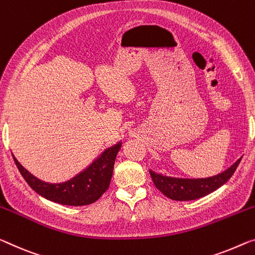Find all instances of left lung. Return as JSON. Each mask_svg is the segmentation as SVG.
<instances>
[{
  "label": "left lung",
  "instance_id": "1",
  "mask_svg": "<svg viewBox=\"0 0 255 255\" xmlns=\"http://www.w3.org/2000/svg\"><path fill=\"white\" fill-rule=\"evenodd\" d=\"M241 159L242 158L235 162L222 173L205 179L170 178L155 173L151 170L149 173L156 188L162 191L166 197L173 199V201H194V199L204 197V196L213 193L218 188L225 185L236 171Z\"/></svg>",
  "mask_w": 255,
  "mask_h": 255
}]
</instances>
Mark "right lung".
Masks as SVG:
<instances>
[{
    "label": "right lung",
    "instance_id": "right-lung-1",
    "mask_svg": "<svg viewBox=\"0 0 255 255\" xmlns=\"http://www.w3.org/2000/svg\"><path fill=\"white\" fill-rule=\"evenodd\" d=\"M121 146L122 144L120 142L108 148L87 170L64 183L43 182L25 170L14 156L13 159L22 178L38 195L62 205L82 206L95 203L108 189L116 155L121 149Z\"/></svg>",
    "mask_w": 255,
    "mask_h": 255
}]
</instances>
